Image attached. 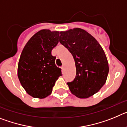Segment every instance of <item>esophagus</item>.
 Returning <instances> with one entry per match:
<instances>
[{
  "label": "esophagus",
  "mask_w": 127,
  "mask_h": 127,
  "mask_svg": "<svg viewBox=\"0 0 127 127\" xmlns=\"http://www.w3.org/2000/svg\"><path fill=\"white\" fill-rule=\"evenodd\" d=\"M61 68H62V69L63 70H64V69H65V65H63L62 66V67H61Z\"/></svg>",
  "instance_id": "obj_1"
}]
</instances>
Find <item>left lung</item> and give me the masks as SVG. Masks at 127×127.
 <instances>
[{
    "label": "left lung",
    "instance_id": "1",
    "mask_svg": "<svg viewBox=\"0 0 127 127\" xmlns=\"http://www.w3.org/2000/svg\"><path fill=\"white\" fill-rule=\"evenodd\" d=\"M59 41L75 61L76 77L67 83L72 94L86 98L98 92L105 84L109 72L107 58L100 44L79 28L60 32Z\"/></svg>",
    "mask_w": 127,
    "mask_h": 127
}]
</instances>
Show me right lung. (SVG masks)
I'll list each match as a JSON object with an SVG mask.
<instances>
[{"label":"right lung","instance_id":"right-lung-1","mask_svg":"<svg viewBox=\"0 0 127 127\" xmlns=\"http://www.w3.org/2000/svg\"><path fill=\"white\" fill-rule=\"evenodd\" d=\"M60 32L41 30L34 34L22 51L18 76L27 93L34 98H44L52 92L61 69L55 65L51 51L58 43Z\"/></svg>","mask_w":127,"mask_h":127}]
</instances>
